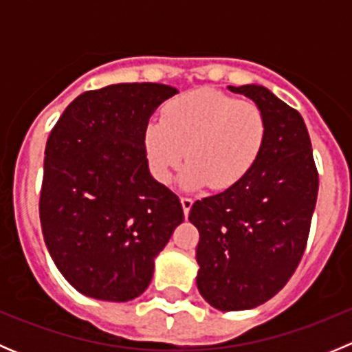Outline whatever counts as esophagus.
I'll list each match as a JSON object with an SVG mask.
<instances>
[{"label":"esophagus","instance_id":"1","mask_svg":"<svg viewBox=\"0 0 352 352\" xmlns=\"http://www.w3.org/2000/svg\"><path fill=\"white\" fill-rule=\"evenodd\" d=\"M180 202H182L184 214H186V218H187V216H189V211H190V208H192L194 201H192V199H190V197H182V199H180Z\"/></svg>","mask_w":352,"mask_h":352}]
</instances>
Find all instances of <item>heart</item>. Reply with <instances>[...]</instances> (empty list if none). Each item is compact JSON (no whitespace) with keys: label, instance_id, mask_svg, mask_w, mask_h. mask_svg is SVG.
<instances>
[{"label":"heart","instance_id":"obj_1","mask_svg":"<svg viewBox=\"0 0 352 352\" xmlns=\"http://www.w3.org/2000/svg\"><path fill=\"white\" fill-rule=\"evenodd\" d=\"M265 138L267 119L258 105L201 88L172 98L162 110V120L148 124L144 151L162 184L172 180L186 151L184 189L226 190L250 172Z\"/></svg>","mask_w":352,"mask_h":352}]
</instances>
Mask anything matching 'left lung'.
<instances>
[{
  "instance_id": "1",
  "label": "left lung",
  "mask_w": 352,
  "mask_h": 352,
  "mask_svg": "<svg viewBox=\"0 0 352 352\" xmlns=\"http://www.w3.org/2000/svg\"><path fill=\"white\" fill-rule=\"evenodd\" d=\"M262 109L267 138L250 172L230 189L196 201L197 289L221 311L271 300L296 271L318 194L311 141L300 112L261 85L228 87Z\"/></svg>"
}]
</instances>
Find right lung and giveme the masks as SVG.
Listing matches in <instances>:
<instances>
[{"label": "right lung", "mask_w": 352, "mask_h": 352, "mask_svg": "<svg viewBox=\"0 0 352 352\" xmlns=\"http://www.w3.org/2000/svg\"><path fill=\"white\" fill-rule=\"evenodd\" d=\"M170 85L119 83L67 105L45 144L41 190L44 242L85 296L129 301L144 293L155 258L184 221L179 197L156 182L144 129Z\"/></svg>", "instance_id": "1"}]
</instances>
